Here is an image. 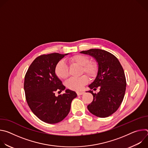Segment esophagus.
I'll return each instance as SVG.
<instances>
[{
	"label": "esophagus",
	"mask_w": 148,
	"mask_h": 148,
	"mask_svg": "<svg viewBox=\"0 0 148 148\" xmlns=\"http://www.w3.org/2000/svg\"><path fill=\"white\" fill-rule=\"evenodd\" d=\"M76 92H77V94L78 95H82V94L84 93L83 91H77Z\"/></svg>",
	"instance_id": "esophagus-1"
}]
</instances>
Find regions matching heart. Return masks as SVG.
Wrapping results in <instances>:
<instances>
[{
	"instance_id": "1",
	"label": "heart",
	"mask_w": 148,
	"mask_h": 148,
	"mask_svg": "<svg viewBox=\"0 0 148 148\" xmlns=\"http://www.w3.org/2000/svg\"><path fill=\"white\" fill-rule=\"evenodd\" d=\"M69 61L82 66L81 73H86L88 77H94L98 71V67L94 62H90L88 57L78 54L73 56L69 58ZM55 74L61 79H65L69 75V67L64 60L59 61L55 67ZM88 82L86 75H84L77 78H71L66 82L67 87L71 90L78 91Z\"/></svg>"
}]
</instances>
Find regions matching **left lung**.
Here are the masks:
<instances>
[{
	"instance_id": "left-lung-1",
	"label": "left lung",
	"mask_w": 148,
	"mask_h": 148,
	"mask_svg": "<svg viewBox=\"0 0 148 148\" xmlns=\"http://www.w3.org/2000/svg\"><path fill=\"white\" fill-rule=\"evenodd\" d=\"M80 53L93 57L98 64L97 77L88 87L94 90L99 87L100 91L97 94L88 91L93 95L88 110L98 117H108L117 111L123 99L126 87L123 69L118 58L105 50L92 49Z\"/></svg>"
}]
</instances>
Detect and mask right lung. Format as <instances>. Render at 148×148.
Masks as SVG:
<instances>
[{
  "instance_id": "obj_1",
  "label": "right lung",
  "mask_w": 148,
  "mask_h": 148,
  "mask_svg": "<svg viewBox=\"0 0 148 148\" xmlns=\"http://www.w3.org/2000/svg\"><path fill=\"white\" fill-rule=\"evenodd\" d=\"M67 54L54 53L37 57L25 77L24 90L29 107L37 118L48 123L64 119L70 111L73 99L77 95L69 89L64 94L55 95L56 91L66 88L55 74V67Z\"/></svg>"
}]
</instances>
